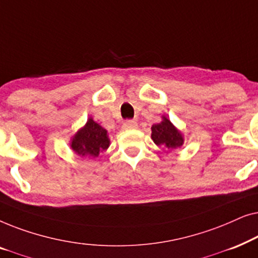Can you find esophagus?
I'll return each instance as SVG.
<instances>
[{"label": "esophagus", "instance_id": "1", "mask_svg": "<svg viewBox=\"0 0 258 258\" xmlns=\"http://www.w3.org/2000/svg\"><path fill=\"white\" fill-rule=\"evenodd\" d=\"M137 128V122L134 121V119H128L123 123V129L128 130V129H135Z\"/></svg>", "mask_w": 258, "mask_h": 258}]
</instances>
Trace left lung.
I'll use <instances>...</instances> for the list:
<instances>
[{
  "label": "left lung",
  "mask_w": 258,
  "mask_h": 258,
  "mask_svg": "<svg viewBox=\"0 0 258 258\" xmlns=\"http://www.w3.org/2000/svg\"><path fill=\"white\" fill-rule=\"evenodd\" d=\"M151 139L157 146L170 150L179 148L183 144L181 133L171 124L168 118L163 117V121L151 126Z\"/></svg>",
  "instance_id": "8db88e82"
}]
</instances>
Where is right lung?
<instances>
[{
	"label": "right lung",
	"mask_w": 258,
	"mask_h": 258,
	"mask_svg": "<svg viewBox=\"0 0 258 258\" xmlns=\"http://www.w3.org/2000/svg\"><path fill=\"white\" fill-rule=\"evenodd\" d=\"M109 147L107 130L93 119H88L84 128L80 130L73 139V150L86 157H98L102 151Z\"/></svg>",
	"instance_id": "right-lung-1"
}]
</instances>
